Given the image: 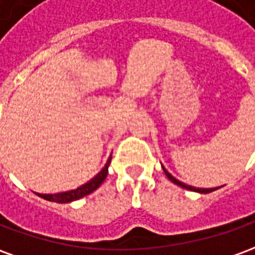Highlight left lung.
<instances>
[{"label":"left lung","instance_id":"obj_1","mask_svg":"<svg viewBox=\"0 0 255 255\" xmlns=\"http://www.w3.org/2000/svg\"><path fill=\"white\" fill-rule=\"evenodd\" d=\"M162 169H164V172H165L166 177H168V179H169V180H171L172 183H175L176 186H180V187L186 188V190H190V191L201 192V194H209V192H212V191H214V190H217V187H216V188H198V187H192V186H188V184H186V183H183V182H180V180H177L176 177L172 176L171 173L166 171L164 166H162Z\"/></svg>","mask_w":255,"mask_h":255}]
</instances>
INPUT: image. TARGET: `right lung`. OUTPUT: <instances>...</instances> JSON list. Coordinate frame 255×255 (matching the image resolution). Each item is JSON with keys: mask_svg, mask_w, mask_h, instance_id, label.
<instances>
[{"mask_svg": "<svg viewBox=\"0 0 255 255\" xmlns=\"http://www.w3.org/2000/svg\"><path fill=\"white\" fill-rule=\"evenodd\" d=\"M111 160L112 157L108 160L105 166H104L91 180H89L86 184L80 186V187L75 188V190H71V191L57 192V194H39V192H36V195L43 198V199H46V201H52V202L57 203L72 202V201H76V199H80V198L86 197V195H89V194H91L93 191H95V190L104 183V180H105L106 176H108V168H109Z\"/></svg>", "mask_w": 255, "mask_h": 255, "instance_id": "1", "label": "right lung"}]
</instances>
